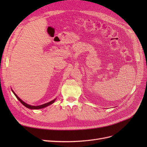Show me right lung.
<instances>
[{"instance_id": "1", "label": "right lung", "mask_w": 147, "mask_h": 147, "mask_svg": "<svg viewBox=\"0 0 147 147\" xmlns=\"http://www.w3.org/2000/svg\"><path fill=\"white\" fill-rule=\"evenodd\" d=\"M12 91H13V92L14 93V94L15 95V96L16 97V98L18 99L19 100H20V102H21V103L23 104L24 106H25L26 107H27V108H28V109H43V108H44V107H47V106H48V105H51V104H52L53 102H54L55 101V100L56 99H54V100H51V101H50V102H48V103H46V104H43V105H38V106H33V105H28V104H27L26 103H25L24 102H23V100H22L20 98H19L18 97V96L15 94V93L13 92V91L12 90Z\"/></svg>"}]
</instances>
